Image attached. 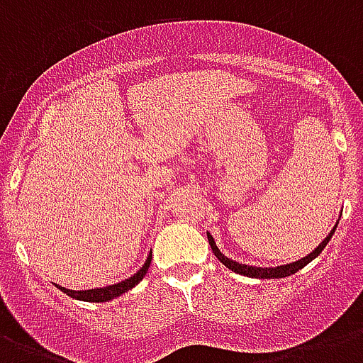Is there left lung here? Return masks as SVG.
Segmentation results:
<instances>
[{
	"mask_svg": "<svg viewBox=\"0 0 363 363\" xmlns=\"http://www.w3.org/2000/svg\"><path fill=\"white\" fill-rule=\"evenodd\" d=\"M337 224H339V220H337ZM337 224L333 226L332 232L328 233V238L324 239V241H322L320 245H318V247L313 250V252L307 254L305 258L298 259V262H292V264L277 265V267H254V265L233 262V259H230L228 256H224V254L218 250L215 239H213V235H211V233H207V239H209V245H211V248H213V252H215L216 258L220 259L222 264L226 265L228 269H232L233 273H239V275H245V277H252V279H282V277H290V275H294V273H298L301 267H305V265L309 264V262H313V259H315L316 256L322 252V250H324V247H326L328 242H330L332 235L335 233V228H337Z\"/></svg>",
	"mask_w": 363,
	"mask_h": 363,
	"instance_id": "left-lung-1",
	"label": "left lung"
}]
</instances>
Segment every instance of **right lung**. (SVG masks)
<instances>
[{
  "label": "right lung",
  "instance_id": "1",
  "mask_svg": "<svg viewBox=\"0 0 363 363\" xmlns=\"http://www.w3.org/2000/svg\"><path fill=\"white\" fill-rule=\"evenodd\" d=\"M150 259H152V252L148 254L147 262L143 264V267L137 273H133V277L130 279H125L122 282H116V284H111V286H104V288H92V290H67L64 286H56L62 290L64 294H67L69 298H75V299H81V301H94V303H104V301H111V299L118 298L122 294H125L128 290L135 286L141 282V279L147 275L148 267H150Z\"/></svg>",
  "mask_w": 363,
  "mask_h": 363
}]
</instances>
